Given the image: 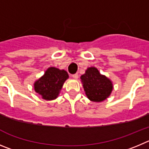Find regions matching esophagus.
Masks as SVG:
<instances>
[{
	"mask_svg": "<svg viewBox=\"0 0 149 149\" xmlns=\"http://www.w3.org/2000/svg\"><path fill=\"white\" fill-rule=\"evenodd\" d=\"M72 77H73L74 79H77L78 78H79V75H78V73H76V74L73 75V76H72Z\"/></svg>",
	"mask_w": 149,
	"mask_h": 149,
	"instance_id": "34e87169",
	"label": "esophagus"
}]
</instances>
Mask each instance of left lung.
<instances>
[{"instance_id":"8db88e82","label":"left lung","mask_w":149,"mask_h":149,"mask_svg":"<svg viewBox=\"0 0 149 149\" xmlns=\"http://www.w3.org/2000/svg\"><path fill=\"white\" fill-rule=\"evenodd\" d=\"M81 81L87 97L91 102H101L110 96L113 91V82L100 73L95 67L88 68L81 75Z\"/></svg>"}]
</instances>
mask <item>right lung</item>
I'll return each instance as SVG.
<instances>
[{
    "mask_svg": "<svg viewBox=\"0 0 149 149\" xmlns=\"http://www.w3.org/2000/svg\"><path fill=\"white\" fill-rule=\"evenodd\" d=\"M68 78L69 75L66 70L50 67L47 69L45 74L35 81L34 90L44 100H56Z\"/></svg>",
    "mask_w": 149,
    "mask_h": 149,
    "instance_id": "add662e5",
    "label": "right lung"
}]
</instances>
